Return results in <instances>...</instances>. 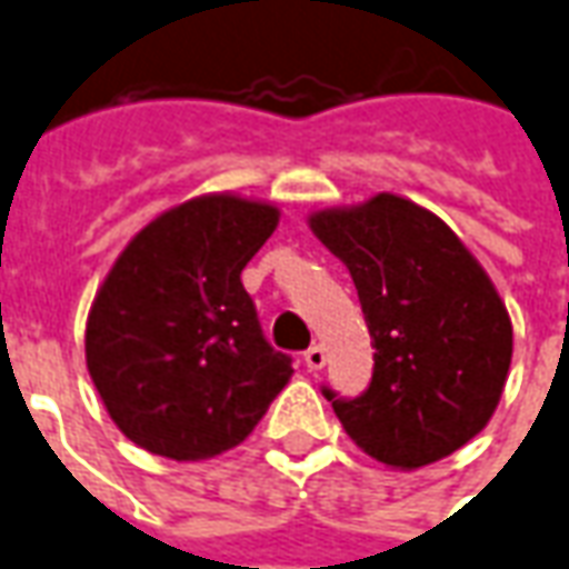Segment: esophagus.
<instances>
[{"label": "esophagus", "mask_w": 569, "mask_h": 569, "mask_svg": "<svg viewBox=\"0 0 569 569\" xmlns=\"http://www.w3.org/2000/svg\"><path fill=\"white\" fill-rule=\"evenodd\" d=\"M326 363V351L320 348V345H311L308 351H305V367L311 369V372H317V369H323Z\"/></svg>", "instance_id": "esophagus-1"}]
</instances>
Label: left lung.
<instances>
[{"mask_svg": "<svg viewBox=\"0 0 569 569\" xmlns=\"http://www.w3.org/2000/svg\"><path fill=\"white\" fill-rule=\"evenodd\" d=\"M311 230L348 264L376 348L363 395L323 385L345 431L395 468L465 447L511 367V320L490 277L440 218L395 193L317 212Z\"/></svg>", "mask_w": 569, "mask_h": 569, "instance_id": "obj_1", "label": "left lung"}]
</instances>
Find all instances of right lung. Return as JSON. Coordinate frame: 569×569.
I'll return each instance as SVG.
<instances>
[{
  "mask_svg": "<svg viewBox=\"0 0 569 569\" xmlns=\"http://www.w3.org/2000/svg\"><path fill=\"white\" fill-rule=\"evenodd\" d=\"M280 212L197 197L150 221L107 273L86 326V363L122 435L178 462L249 437L292 376L240 273Z\"/></svg>",
  "mask_w": 569,
  "mask_h": 569,
  "instance_id": "obj_1",
  "label": "right lung"
}]
</instances>
